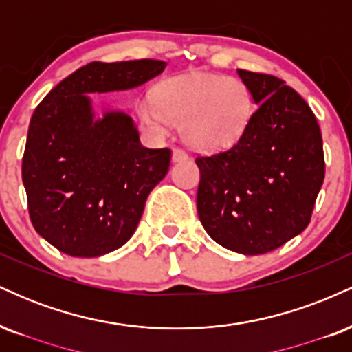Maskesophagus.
<instances>
[{
	"mask_svg": "<svg viewBox=\"0 0 352 352\" xmlns=\"http://www.w3.org/2000/svg\"><path fill=\"white\" fill-rule=\"evenodd\" d=\"M172 160L173 162H185V160H188V153L182 151V148H173Z\"/></svg>",
	"mask_w": 352,
	"mask_h": 352,
	"instance_id": "1",
	"label": "esophagus"
}]
</instances>
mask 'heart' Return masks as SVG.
<instances>
[{
	"label": "heart",
	"mask_w": 352,
	"mask_h": 352,
	"mask_svg": "<svg viewBox=\"0 0 352 352\" xmlns=\"http://www.w3.org/2000/svg\"><path fill=\"white\" fill-rule=\"evenodd\" d=\"M254 104L241 79L221 74L175 76L155 87V99L142 98L137 112L160 134L182 127V137L192 148L220 152L238 144L248 129Z\"/></svg>",
	"instance_id": "b5f03b06"
}]
</instances>
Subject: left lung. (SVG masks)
Here are the masks:
<instances>
[{
  "label": "left lung",
  "instance_id": "1",
  "mask_svg": "<svg viewBox=\"0 0 352 352\" xmlns=\"http://www.w3.org/2000/svg\"><path fill=\"white\" fill-rule=\"evenodd\" d=\"M236 72L258 107L238 144L197 157V210L218 245L263 254L308 227L324 180L322 137L313 111L285 80Z\"/></svg>",
  "mask_w": 352,
  "mask_h": 352
}]
</instances>
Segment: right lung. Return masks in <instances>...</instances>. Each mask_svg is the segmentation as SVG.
Listing matches in <instances>:
<instances>
[{"label":"right lung","mask_w":352,"mask_h":352,"mask_svg":"<svg viewBox=\"0 0 352 352\" xmlns=\"http://www.w3.org/2000/svg\"><path fill=\"white\" fill-rule=\"evenodd\" d=\"M155 59L89 63L60 80L28 129L23 184L36 232L59 252L94 258L134 235L145 200L167 175L172 152L140 144L132 117H96L87 94L127 91L162 74Z\"/></svg>","instance_id":"right-lung-1"}]
</instances>
